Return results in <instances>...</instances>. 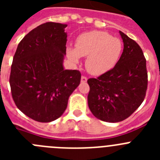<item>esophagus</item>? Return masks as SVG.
Instances as JSON below:
<instances>
[{"label":"esophagus","mask_w":160,"mask_h":160,"mask_svg":"<svg viewBox=\"0 0 160 160\" xmlns=\"http://www.w3.org/2000/svg\"><path fill=\"white\" fill-rule=\"evenodd\" d=\"M87 81V78L86 77V76H84V75H82V78H81V82H86Z\"/></svg>","instance_id":"obj_1"}]
</instances>
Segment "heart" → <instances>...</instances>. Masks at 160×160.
Returning <instances> with one entry per match:
<instances>
[{
  "instance_id": "obj_1",
  "label": "heart",
  "mask_w": 160,
  "mask_h": 160,
  "mask_svg": "<svg viewBox=\"0 0 160 160\" xmlns=\"http://www.w3.org/2000/svg\"><path fill=\"white\" fill-rule=\"evenodd\" d=\"M122 43L108 32L94 30L84 32L76 39L75 49L68 47V58L78 62L80 57H87L86 67L92 74L107 73L115 66L122 54Z\"/></svg>"
}]
</instances>
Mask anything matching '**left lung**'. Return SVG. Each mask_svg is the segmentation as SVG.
<instances>
[{
	"label": "left lung",
	"mask_w": 160,
	"mask_h": 160,
	"mask_svg": "<svg viewBox=\"0 0 160 160\" xmlns=\"http://www.w3.org/2000/svg\"><path fill=\"white\" fill-rule=\"evenodd\" d=\"M123 51L113 69L96 78L90 86L88 106L102 121L118 122L128 118L143 102L148 89L146 58L135 41L119 31Z\"/></svg>",
	"instance_id": "obj_1"
}]
</instances>
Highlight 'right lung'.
<instances>
[{
  "instance_id": "obj_1",
  "label": "right lung",
  "mask_w": 160,
  "mask_h": 160,
  "mask_svg": "<svg viewBox=\"0 0 160 160\" xmlns=\"http://www.w3.org/2000/svg\"><path fill=\"white\" fill-rule=\"evenodd\" d=\"M66 26L42 24L24 37L13 56L9 76L12 99L20 111L38 122L58 118L81 82L79 70L62 66Z\"/></svg>"
}]
</instances>
